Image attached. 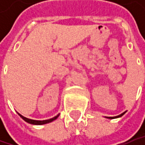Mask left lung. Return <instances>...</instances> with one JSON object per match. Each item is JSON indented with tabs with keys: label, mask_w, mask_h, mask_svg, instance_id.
<instances>
[{
	"label": "left lung",
	"mask_w": 145,
	"mask_h": 145,
	"mask_svg": "<svg viewBox=\"0 0 145 145\" xmlns=\"http://www.w3.org/2000/svg\"><path fill=\"white\" fill-rule=\"evenodd\" d=\"M125 114V112H123V114H120V115H118V116H115V117H109V119H113V118H118V117H120V116H122V115H123V114Z\"/></svg>",
	"instance_id": "1"
}]
</instances>
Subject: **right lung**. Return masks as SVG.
Listing matches in <instances>:
<instances>
[{
	"label": "right lung",
	"mask_w": 145,
	"mask_h": 145,
	"mask_svg": "<svg viewBox=\"0 0 145 145\" xmlns=\"http://www.w3.org/2000/svg\"><path fill=\"white\" fill-rule=\"evenodd\" d=\"M20 115V117L22 118V120H25V122L31 123V124H36V125H41V124H45V123H50V122H52L53 120H56L58 118V116L59 115V114H57L56 116H55L54 118L52 119H50V120H30V119H27L25 117H23L22 115H21L20 114H18Z\"/></svg>",
	"instance_id": "1"
}]
</instances>
